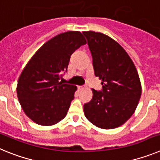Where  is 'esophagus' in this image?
Listing matches in <instances>:
<instances>
[{
	"label": "esophagus",
	"mask_w": 160,
	"mask_h": 160,
	"mask_svg": "<svg viewBox=\"0 0 160 160\" xmlns=\"http://www.w3.org/2000/svg\"><path fill=\"white\" fill-rule=\"evenodd\" d=\"M78 88L79 90H82L86 88V87H85V86H78Z\"/></svg>",
	"instance_id": "1"
}]
</instances>
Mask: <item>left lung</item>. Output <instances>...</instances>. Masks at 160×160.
Returning <instances> with one entry per match:
<instances>
[{"instance_id": "left-lung-1", "label": "left lung", "mask_w": 160, "mask_h": 160, "mask_svg": "<svg viewBox=\"0 0 160 160\" xmlns=\"http://www.w3.org/2000/svg\"><path fill=\"white\" fill-rule=\"evenodd\" d=\"M92 55L94 74L102 80L101 91L93 89V98L84 104V114L102 129H114L134 114L142 87L136 68L125 49L101 32H83Z\"/></svg>"}]
</instances>
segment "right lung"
Instances as JSON below:
<instances>
[{"instance_id": "obj_1", "label": "right lung", "mask_w": 160, "mask_h": 160, "mask_svg": "<svg viewBox=\"0 0 160 160\" xmlns=\"http://www.w3.org/2000/svg\"><path fill=\"white\" fill-rule=\"evenodd\" d=\"M87 43L78 31H68L44 44L22 70L17 93L25 114L36 123L51 126L66 117L77 87L60 80L70 56Z\"/></svg>"}]
</instances>
